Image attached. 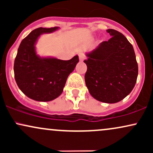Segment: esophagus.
I'll list each match as a JSON object with an SVG mask.
<instances>
[{
	"mask_svg": "<svg viewBox=\"0 0 153 153\" xmlns=\"http://www.w3.org/2000/svg\"><path fill=\"white\" fill-rule=\"evenodd\" d=\"M79 59L80 61H83L85 59V56L83 53H79Z\"/></svg>",
	"mask_w": 153,
	"mask_h": 153,
	"instance_id": "obj_1",
	"label": "esophagus"
}]
</instances>
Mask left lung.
Instances as JSON below:
<instances>
[{"instance_id": "obj_1", "label": "left lung", "mask_w": 153, "mask_h": 153, "mask_svg": "<svg viewBox=\"0 0 153 153\" xmlns=\"http://www.w3.org/2000/svg\"><path fill=\"white\" fill-rule=\"evenodd\" d=\"M111 38L86 53L85 85L95 99L103 103L122 101L134 88L138 65L132 45L119 31L107 29Z\"/></svg>"}]
</instances>
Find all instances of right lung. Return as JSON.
Masks as SVG:
<instances>
[{"instance_id": "1", "label": "right lung", "mask_w": 153, "mask_h": 153, "mask_svg": "<svg viewBox=\"0 0 153 153\" xmlns=\"http://www.w3.org/2000/svg\"><path fill=\"white\" fill-rule=\"evenodd\" d=\"M59 27L34 29L22 40L14 61V77L20 90L30 99L50 101L60 96L68 75L79 62L75 55L69 60L41 57L35 45L40 35L57 31Z\"/></svg>"}]
</instances>
